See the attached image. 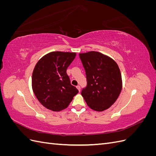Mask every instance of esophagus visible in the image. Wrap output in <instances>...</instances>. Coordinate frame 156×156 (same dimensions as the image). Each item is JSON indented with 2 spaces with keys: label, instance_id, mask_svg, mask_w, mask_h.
<instances>
[{
  "label": "esophagus",
  "instance_id": "34e87169",
  "mask_svg": "<svg viewBox=\"0 0 156 156\" xmlns=\"http://www.w3.org/2000/svg\"><path fill=\"white\" fill-rule=\"evenodd\" d=\"M76 87H77V88L78 89V90L80 92V90H81V87H80V86L78 85V86H77Z\"/></svg>",
  "mask_w": 156,
  "mask_h": 156
}]
</instances>
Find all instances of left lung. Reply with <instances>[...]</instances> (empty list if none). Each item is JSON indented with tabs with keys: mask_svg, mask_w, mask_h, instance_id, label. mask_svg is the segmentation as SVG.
<instances>
[{
	"mask_svg": "<svg viewBox=\"0 0 156 156\" xmlns=\"http://www.w3.org/2000/svg\"><path fill=\"white\" fill-rule=\"evenodd\" d=\"M85 69L87 85L81 95L92 109L103 111L119 98L122 88L120 70L115 61L100 52L80 53Z\"/></svg>",
	"mask_w": 156,
	"mask_h": 156,
	"instance_id": "8db88e82",
	"label": "left lung"
}]
</instances>
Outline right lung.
<instances>
[{"label":"right lung","instance_id":"right-lung-1","mask_svg":"<svg viewBox=\"0 0 156 156\" xmlns=\"http://www.w3.org/2000/svg\"><path fill=\"white\" fill-rule=\"evenodd\" d=\"M76 53L53 51L40 58L32 72V87L41 104L53 111L67 108L79 90L72 85L66 69Z\"/></svg>","mask_w":156,"mask_h":156}]
</instances>
